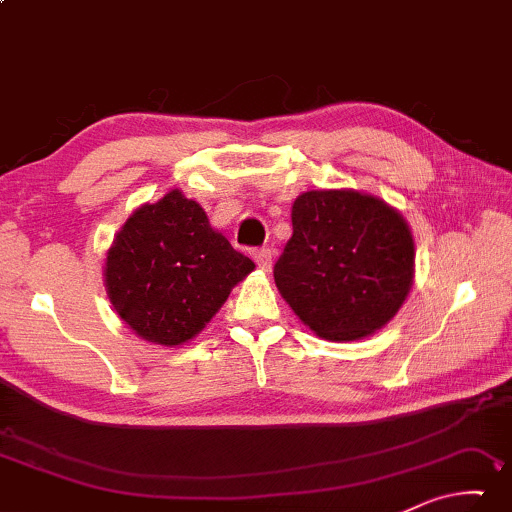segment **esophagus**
<instances>
[{"label": "esophagus", "mask_w": 512, "mask_h": 512, "mask_svg": "<svg viewBox=\"0 0 512 512\" xmlns=\"http://www.w3.org/2000/svg\"><path fill=\"white\" fill-rule=\"evenodd\" d=\"M253 257H255L259 269H262V271L271 269V264H273V250L271 248H257Z\"/></svg>", "instance_id": "34e87169"}]
</instances>
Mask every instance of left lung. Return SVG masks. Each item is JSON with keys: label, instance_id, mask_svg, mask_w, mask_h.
Instances as JSON below:
<instances>
[{"label": "left lung", "instance_id": "obj_1", "mask_svg": "<svg viewBox=\"0 0 512 512\" xmlns=\"http://www.w3.org/2000/svg\"><path fill=\"white\" fill-rule=\"evenodd\" d=\"M273 278L300 321L332 342L383 328L412 285L415 243L383 200L358 191H307Z\"/></svg>", "mask_w": 512, "mask_h": 512}]
</instances>
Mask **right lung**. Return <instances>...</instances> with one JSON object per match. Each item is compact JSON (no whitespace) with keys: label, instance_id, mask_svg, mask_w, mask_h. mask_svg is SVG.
I'll return each instance as SVG.
<instances>
[{"label":"right lung","instance_id":"add662e5","mask_svg":"<svg viewBox=\"0 0 512 512\" xmlns=\"http://www.w3.org/2000/svg\"><path fill=\"white\" fill-rule=\"evenodd\" d=\"M253 259L209 227L182 191L129 216L107 255V289L120 319L148 342H189L221 310Z\"/></svg>","mask_w":512,"mask_h":512}]
</instances>
